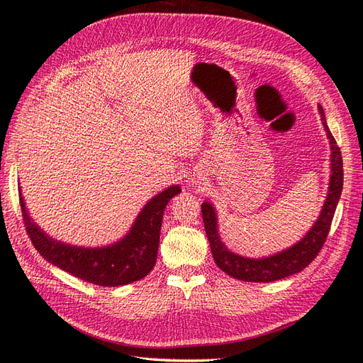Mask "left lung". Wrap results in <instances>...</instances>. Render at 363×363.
I'll return each instance as SVG.
<instances>
[{"label":"left lung","mask_w":363,"mask_h":363,"mask_svg":"<svg viewBox=\"0 0 363 363\" xmlns=\"http://www.w3.org/2000/svg\"><path fill=\"white\" fill-rule=\"evenodd\" d=\"M318 111L332 149V174L329 182V193H327L318 220L315 221L311 230L297 244L291 245L289 249H285L273 256H267V258H244V256L230 252L223 244V241H221L214 206L209 202L202 203V218L209 245H211L213 258L220 270H223L226 274L238 280H244V282H273V280L300 273L320 253L327 235H329L339 197H341L342 193L344 169L341 149L337 147L336 140L333 138L329 126H327L321 105H318Z\"/></svg>","instance_id":"1"}]
</instances>
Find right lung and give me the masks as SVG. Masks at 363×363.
<instances>
[{"label": "right lung", "mask_w": 363, "mask_h": 363, "mask_svg": "<svg viewBox=\"0 0 363 363\" xmlns=\"http://www.w3.org/2000/svg\"><path fill=\"white\" fill-rule=\"evenodd\" d=\"M179 193L181 186L172 185L152 197L121 241L96 249L66 244L45 233L30 217L21 189L19 203L28 237L46 261L86 282L99 286H121L146 277L154 268L162 214L170 199Z\"/></svg>", "instance_id": "right-lung-1"}]
</instances>
